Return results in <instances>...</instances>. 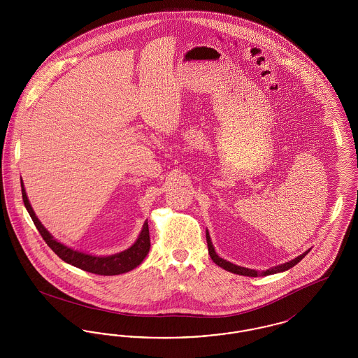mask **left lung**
Instances as JSON below:
<instances>
[{
  "label": "left lung",
  "mask_w": 358,
  "mask_h": 358,
  "mask_svg": "<svg viewBox=\"0 0 358 358\" xmlns=\"http://www.w3.org/2000/svg\"><path fill=\"white\" fill-rule=\"evenodd\" d=\"M206 243H208L209 255H210L212 260H213L217 266H220L225 271H229V273H238V275H243V276H254V278H255V276H267V275H273V273L287 271L289 268H292L295 264H298V263L308 254V251H310V250H307L306 252H303L302 255L296 256L295 259L289 260L287 263L275 266V267H271V268H268V270L260 273V271H256V270H251V268H245V267L236 266V264H234V263H231V262H228V260H224L222 257L217 255L216 251H215V247H213V244H212V240H210V236H209V232H208V231H206Z\"/></svg>",
  "instance_id": "1"
}]
</instances>
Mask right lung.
<instances>
[{
  "mask_svg": "<svg viewBox=\"0 0 358 358\" xmlns=\"http://www.w3.org/2000/svg\"><path fill=\"white\" fill-rule=\"evenodd\" d=\"M21 192H22L24 205H25L28 213L31 215L40 235L45 240L48 247L56 255L73 267L85 270L87 273H98V275H120V273H129V271L134 270L149 254L150 236H149L148 220L143 224L142 231L136 238V243L131 247H129L127 250L118 252V254H114V255H91V254H85L82 251L73 250L53 238L48 232V229L37 219L34 208L28 200L22 180H21Z\"/></svg>",
  "mask_w": 358,
  "mask_h": 358,
  "instance_id": "1",
  "label": "right lung"
}]
</instances>
